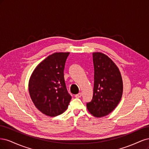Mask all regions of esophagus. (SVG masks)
<instances>
[{"mask_svg":"<svg viewBox=\"0 0 149 149\" xmlns=\"http://www.w3.org/2000/svg\"><path fill=\"white\" fill-rule=\"evenodd\" d=\"M81 96H82L81 93H78V94H76V95H75L74 96H75L76 98H79V97H81Z\"/></svg>","mask_w":149,"mask_h":149,"instance_id":"esophagus-1","label":"esophagus"}]
</instances>
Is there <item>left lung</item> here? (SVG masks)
I'll return each instance as SVG.
<instances>
[{
	"label": "left lung",
	"mask_w": 149,
	"mask_h": 149,
	"mask_svg": "<svg viewBox=\"0 0 149 149\" xmlns=\"http://www.w3.org/2000/svg\"><path fill=\"white\" fill-rule=\"evenodd\" d=\"M94 69L93 96L86 104L87 109L96 118L106 116L120 102L123 82L118 67L110 58L101 52H94Z\"/></svg>",
	"instance_id": "1"
}]
</instances>
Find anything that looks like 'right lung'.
<instances>
[{"instance_id":"add662e5","label":"right lung","mask_w":149,"mask_h":149,"mask_svg":"<svg viewBox=\"0 0 149 149\" xmlns=\"http://www.w3.org/2000/svg\"><path fill=\"white\" fill-rule=\"evenodd\" d=\"M69 52L53 53L37 66L29 82L31 101L43 114L60 115L67 109L71 96L67 91L64 69Z\"/></svg>"}]
</instances>
